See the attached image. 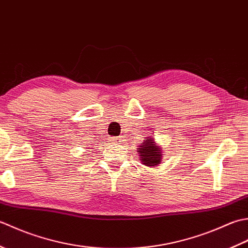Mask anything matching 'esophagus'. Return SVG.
I'll return each mask as SVG.
<instances>
[{
  "label": "esophagus",
  "instance_id": "34e87169",
  "mask_svg": "<svg viewBox=\"0 0 248 248\" xmlns=\"http://www.w3.org/2000/svg\"><path fill=\"white\" fill-rule=\"evenodd\" d=\"M112 141H114V142H115V143H118V144H120L121 142H122V141H123V140H122V138H121V137H113V138H112Z\"/></svg>",
  "mask_w": 248,
  "mask_h": 248
}]
</instances>
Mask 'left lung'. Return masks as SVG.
Returning a JSON list of instances; mask_svg holds the SVG:
<instances>
[{
  "label": "left lung",
  "mask_w": 248,
  "mask_h": 248,
  "mask_svg": "<svg viewBox=\"0 0 248 248\" xmlns=\"http://www.w3.org/2000/svg\"><path fill=\"white\" fill-rule=\"evenodd\" d=\"M138 150L140 152V158L145 166L156 167L161 161L160 156L163 154L160 152L159 146L155 144L153 137H148L146 141L141 143Z\"/></svg>",
  "instance_id": "8db88e82"
}]
</instances>
